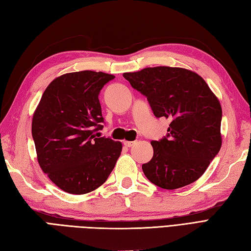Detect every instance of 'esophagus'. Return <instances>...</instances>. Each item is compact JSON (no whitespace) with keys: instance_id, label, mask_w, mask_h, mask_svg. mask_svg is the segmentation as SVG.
I'll list each match as a JSON object with an SVG mask.
<instances>
[{"instance_id":"34e87169","label":"esophagus","mask_w":251,"mask_h":251,"mask_svg":"<svg viewBox=\"0 0 251 251\" xmlns=\"http://www.w3.org/2000/svg\"><path fill=\"white\" fill-rule=\"evenodd\" d=\"M134 144H135L134 142H124V145L127 147V148H130V147H132Z\"/></svg>"}]
</instances>
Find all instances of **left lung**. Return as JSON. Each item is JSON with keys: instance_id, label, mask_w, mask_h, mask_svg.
Returning a JSON list of instances; mask_svg holds the SVG:
<instances>
[{"instance_id": "8db88e82", "label": "left lung", "mask_w": 251, "mask_h": 251, "mask_svg": "<svg viewBox=\"0 0 251 251\" xmlns=\"http://www.w3.org/2000/svg\"><path fill=\"white\" fill-rule=\"evenodd\" d=\"M144 95L156 118L170 119L166 136L152 140L153 156L143 164L150 182L176 189L198 180L222 147V106L197 73L173 67L124 73Z\"/></svg>"}]
</instances>
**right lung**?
<instances>
[{"label":"right lung","instance_id":"right-lung-1","mask_svg":"<svg viewBox=\"0 0 251 251\" xmlns=\"http://www.w3.org/2000/svg\"><path fill=\"white\" fill-rule=\"evenodd\" d=\"M114 78L89 70L67 73L50 83L36 108L32 135L38 163L64 192L95 191L107 180L120 156V142L95 134L104 122L100 91Z\"/></svg>","mask_w":251,"mask_h":251}]
</instances>
